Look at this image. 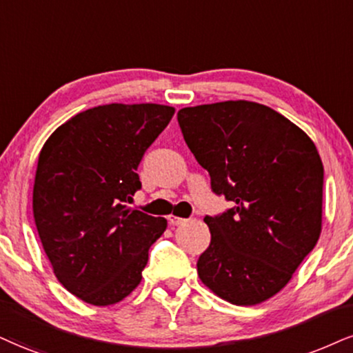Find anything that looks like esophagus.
I'll list each match as a JSON object with an SVG mask.
<instances>
[{
	"label": "esophagus",
	"instance_id": "obj_1",
	"mask_svg": "<svg viewBox=\"0 0 353 353\" xmlns=\"http://www.w3.org/2000/svg\"><path fill=\"white\" fill-rule=\"evenodd\" d=\"M183 223H185L183 217H178V216H173V214L168 216V224L170 225H180V224H183Z\"/></svg>",
	"mask_w": 353,
	"mask_h": 353
}]
</instances>
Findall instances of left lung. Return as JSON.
<instances>
[{"instance_id": "8db88e82", "label": "left lung", "mask_w": 353, "mask_h": 353, "mask_svg": "<svg viewBox=\"0 0 353 353\" xmlns=\"http://www.w3.org/2000/svg\"><path fill=\"white\" fill-rule=\"evenodd\" d=\"M178 124L211 190L232 201L204 217L211 243L199 278L237 306L267 301L321 236L324 167L314 142L280 112L242 99L183 108Z\"/></svg>"}]
</instances>
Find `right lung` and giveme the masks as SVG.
<instances>
[{
    "instance_id": "1",
    "label": "right lung",
    "mask_w": 353,
    "mask_h": 353,
    "mask_svg": "<svg viewBox=\"0 0 353 353\" xmlns=\"http://www.w3.org/2000/svg\"><path fill=\"white\" fill-rule=\"evenodd\" d=\"M175 108L104 104L73 116L43 143L32 210L42 247L62 285L93 306L136 290L167 219L130 210L137 167Z\"/></svg>"
}]
</instances>
